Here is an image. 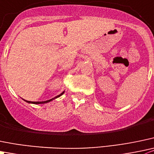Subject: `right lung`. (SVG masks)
<instances>
[{
    "label": "right lung",
    "mask_w": 154,
    "mask_h": 154,
    "mask_svg": "<svg viewBox=\"0 0 154 154\" xmlns=\"http://www.w3.org/2000/svg\"><path fill=\"white\" fill-rule=\"evenodd\" d=\"M64 92H65V91H63V92H62V93L60 94V95H57V96L54 97V98H51V99H50V100H47V101H27V100H25V99H23V98H22V99H23L24 101H26L27 103H29V104H46V103H48V102H50V101H53V99H56V98H59V97H60L61 95H63V94H64Z\"/></svg>",
    "instance_id": "1"
}]
</instances>
